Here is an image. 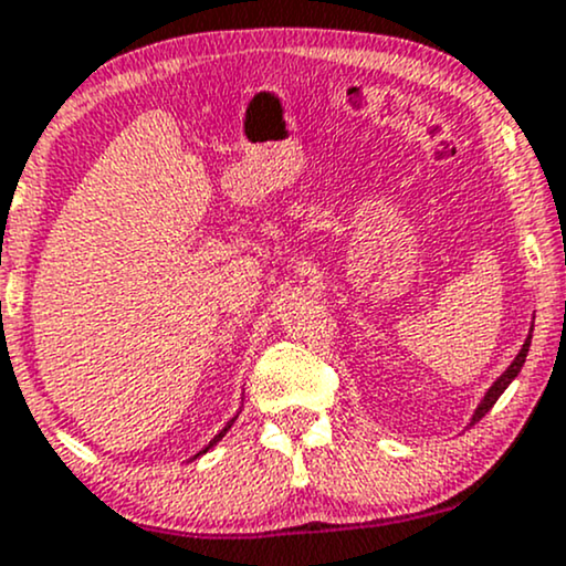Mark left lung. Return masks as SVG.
Masks as SVG:
<instances>
[{
  "label": "left lung",
  "mask_w": 566,
  "mask_h": 566,
  "mask_svg": "<svg viewBox=\"0 0 566 566\" xmlns=\"http://www.w3.org/2000/svg\"><path fill=\"white\" fill-rule=\"evenodd\" d=\"M530 342H532V334H530V336H526V342H524L522 353H518V355H516V360H513V364H511V366H507V371L503 374V377H500V379H497V382H494L492 387H489V392H486V396H484V401H481V406H479V409H475V415H473V422H479V420H481V417H484V415H486V411H489V409H492V406H494V403H497V398H500V396H503V392H505V387H507V385H511V382H513V379H516V377H518V371H522V366H524V360H526V353H530ZM473 422H471V424H473Z\"/></svg>",
  "instance_id": "1"
}]
</instances>
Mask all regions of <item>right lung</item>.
<instances>
[{
    "label": "right lung",
    "instance_id": "right-lung-1",
    "mask_svg": "<svg viewBox=\"0 0 566 566\" xmlns=\"http://www.w3.org/2000/svg\"><path fill=\"white\" fill-rule=\"evenodd\" d=\"M232 422H234V420H232ZM232 422H230V424H232ZM230 424H227V428H224V430H221V433H219V436H216V438H213V441H211V443H208V447H206V449H202V452H208V449H211L216 441H221V438H224V433H227V430H230ZM202 452H200V454H202Z\"/></svg>",
    "mask_w": 566,
    "mask_h": 566
}]
</instances>
